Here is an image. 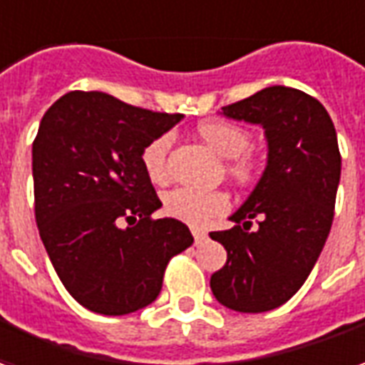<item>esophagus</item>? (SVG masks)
I'll use <instances>...</instances> for the list:
<instances>
[{"label":"esophagus","mask_w":365,"mask_h":365,"mask_svg":"<svg viewBox=\"0 0 365 365\" xmlns=\"http://www.w3.org/2000/svg\"><path fill=\"white\" fill-rule=\"evenodd\" d=\"M191 233H193V239H195V243L200 245L205 241V237H207V233L203 231V229H191Z\"/></svg>","instance_id":"1"}]
</instances>
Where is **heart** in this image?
Segmentation results:
<instances>
[{"instance_id": "b5f03b06", "label": "heart", "mask_w": 365, "mask_h": 365, "mask_svg": "<svg viewBox=\"0 0 365 365\" xmlns=\"http://www.w3.org/2000/svg\"><path fill=\"white\" fill-rule=\"evenodd\" d=\"M200 136L219 156L231 158L227 170L239 183H253L259 175V160L247 148L251 146V134L233 122L207 120L197 126ZM172 146V134H158L140 152V162L148 180L154 183L168 182V154ZM229 195L223 190L200 187H175L164 195V213L191 227H203L213 217L229 209Z\"/></svg>"}]
</instances>
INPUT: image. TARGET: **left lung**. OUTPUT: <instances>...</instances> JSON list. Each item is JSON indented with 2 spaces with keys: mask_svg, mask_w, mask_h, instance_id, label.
Here are the masks:
<instances>
[{
  "mask_svg": "<svg viewBox=\"0 0 365 365\" xmlns=\"http://www.w3.org/2000/svg\"><path fill=\"white\" fill-rule=\"evenodd\" d=\"M221 110L261 124L269 140L267 170L231 217L235 227L209 233L227 251L225 267L211 274L213 297L257 314L294 297L322 253L342 156L326 108L298 88L269 86Z\"/></svg>",
  "mask_w": 365,
  "mask_h": 365,
  "instance_id": "obj_1",
  "label": "left lung"
}]
</instances>
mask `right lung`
Returning a JSON list of instances; mask_svg holds the SVG:
<instances>
[{
	"instance_id": "right-lung-1",
	"label": "right lung",
	"mask_w": 365,
	"mask_h": 365,
	"mask_svg": "<svg viewBox=\"0 0 365 365\" xmlns=\"http://www.w3.org/2000/svg\"><path fill=\"white\" fill-rule=\"evenodd\" d=\"M182 116L73 91L41 120L33 140L41 241L68 294L96 314L154 302L168 262L193 243L182 221L152 217L162 201L140 162L142 148Z\"/></svg>"
}]
</instances>
